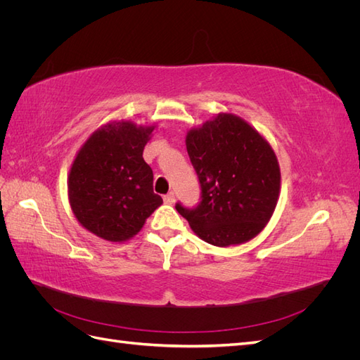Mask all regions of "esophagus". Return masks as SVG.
Returning <instances> with one entry per match:
<instances>
[{"instance_id":"1","label":"esophagus","mask_w":360,"mask_h":360,"mask_svg":"<svg viewBox=\"0 0 360 360\" xmlns=\"http://www.w3.org/2000/svg\"><path fill=\"white\" fill-rule=\"evenodd\" d=\"M163 201H165L167 204H174L176 202V195H174V192H169L165 195V197H163Z\"/></svg>"}]
</instances>
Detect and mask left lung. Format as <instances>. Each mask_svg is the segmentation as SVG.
<instances>
[{
  "mask_svg": "<svg viewBox=\"0 0 360 360\" xmlns=\"http://www.w3.org/2000/svg\"><path fill=\"white\" fill-rule=\"evenodd\" d=\"M201 186L197 207L176 204L193 233L214 246L250 240L271 217L281 172L275 151L240 117L219 114L186 136Z\"/></svg>",
  "mask_w": 360,
  "mask_h": 360,
  "instance_id": "1",
  "label": "left lung"
}]
</instances>
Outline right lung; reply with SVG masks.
<instances>
[{"label":"right lung","mask_w":360,"mask_h":360,"mask_svg":"<svg viewBox=\"0 0 360 360\" xmlns=\"http://www.w3.org/2000/svg\"><path fill=\"white\" fill-rule=\"evenodd\" d=\"M155 127L132 122L108 124L86 139L69 174L76 219L108 242H124L162 204L143 151Z\"/></svg>","instance_id":"right-lung-1"}]
</instances>
